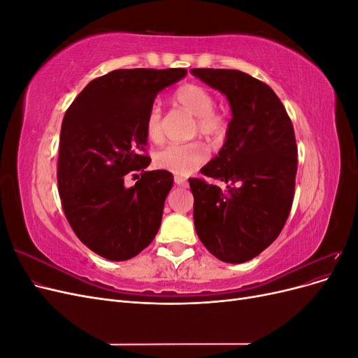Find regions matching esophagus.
Wrapping results in <instances>:
<instances>
[{"label": "esophagus", "instance_id": "34e87169", "mask_svg": "<svg viewBox=\"0 0 358 358\" xmlns=\"http://www.w3.org/2000/svg\"><path fill=\"white\" fill-rule=\"evenodd\" d=\"M175 183L178 187H188V180L185 178H180V176H175Z\"/></svg>", "mask_w": 358, "mask_h": 358}]
</instances>
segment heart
Segmentation results:
<instances>
[{
  "label": "heart",
  "mask_w": 358,
  "mask_h": 358,
  "mask_svg": "<svg viewBox=\"0 0 358 358\" xmlns=\"http://www.w3.org/2000/svg\"><path fill=\"white\" fill-rule=\"evenodd\" d=\"M175 101L196 116L194 133H199L209 142H220L229 131V117L215 109L213 94L197 83L182 85L175 92ZM146 134L149 140L158 143L162 140V112L154 104L146 115ZM208 159V150L200 142L170 143L155 154V164L175 175H189Z\"/></svg>",
  "instance_id": "obj_1"
}]
</instances>
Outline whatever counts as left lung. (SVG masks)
<instances>
[{"instance_id": "left-lung-1", "label": "left lung", "mask_w": 358, "mask_h": 358, "mask_svg": "<svg viewBox=\"0 0 358 358\" xmlns=\"http://www.w3.org/2000/svg\"><path fill=\"white\" fill-rule=\"evenodd\" d=\"M191 73L225 94L233 113L222 149L201 169L215 182L189 180L194 225L216 258L245 263L272 245L288 220L297 173L294 128L264 82L239 70Z\"/></svg>"}]
</instances>
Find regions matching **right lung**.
I'll return each mask as SVG.
<instances>
[{
	"mask_svg": "<svg viewBox=\"0 0 358 358\" xmlns=\"http://www.w3.org/2000/svg\"><path fill=\"white\" fill-rule=\"evenodd\" d=\"M185 69H124L100 76L64 116L58 191L64 215L83 245L125 262L154 241L173 185L167 170L146 171V115L159 91ZM128 177L134 187H124Z\"/></svg>",
	"mask_w": 358,
	"mask_h": 358,
	"instance_id": "add662e5",
	"label": "right lung"
}]
</instances>
